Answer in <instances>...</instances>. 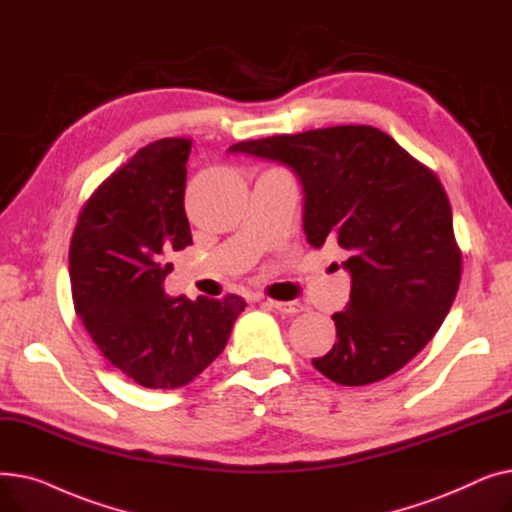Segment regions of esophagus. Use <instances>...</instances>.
Masks as SVG:
<instances>
[{"label": "esophagus", "instance_id": "1", "mask_svg": "<svg viewBox=\"0 0 512 512\" xmlns=\"http://www.w3.org/2000/svg\"><path fill=\"white\" fill-rule=\"evenodd\" d=\"M263 303H265L267 307H272V309L280 311V313H290V315L305 311V307H303L301 303H284V301H274V299H265Z\"/></svg>", "mask_w": 512, "mask_h": 512}]
</instances>
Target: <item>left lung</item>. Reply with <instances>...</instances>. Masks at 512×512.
I'll list each match as a JSON object with an SVG mask.
<instances>
[{"mask_svg": "<svg viewBox=\"0 0 512 512\" xmlns=\"http://www.w3.org/2000/svg\"><path fill=\"white\" fill-rule=\"evenodd\" d=\"M230 151L290 166L305 188L307 240L348 255L351 303L332 315L338 340L313 367L336 384L365 386L419 355L450 311L463 270L438 176L365 124L240 141Z\"/></svg>", "mask_w": 512, "mask_h": 512, "instance_id": "left-lung-1", "label": "left lung"}]
</instances>
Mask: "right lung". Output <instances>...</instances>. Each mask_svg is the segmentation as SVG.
Wrapping results in <instances>:
<instances>
[{"mask_svg": "<svg viewBox=\"0 0 512 512\" xmlns=\"http://www.w3.org/2000/svg\"><path fill=\"white\" fill-rule=\"evenodd\" d=\"M191 139H161L107 176L70 240L74 309L103 357L153 390L193 382L220 357L247 303L168 297L170 253L193 245L184 211Z\"/></svg>", "mask_w": 512, "mask_h": 512, "instance_id": "1", "label": "right lung"}]
</instances>
